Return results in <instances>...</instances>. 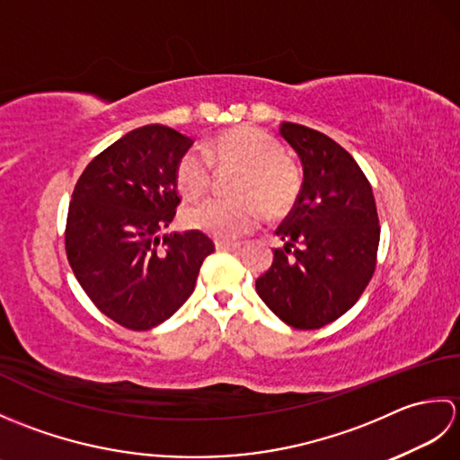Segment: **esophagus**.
Here are the masks:
<instances>
[{"label": "esophagus", "mask_w": 460, "mask_h": 460, "mask_svg": "<svg viewBox=\"0 0 460 460\" xmlns=\"http://www.w3.org/2000/svg\"><path fill=\"white\" fill-rule=\"evenodd\" d=\"M215 247H217L219 251L235 252V251L241 249V243L239 241H223V239H219V241H215Z\"/></svg>", "instance_id": "1"}]
</instances>
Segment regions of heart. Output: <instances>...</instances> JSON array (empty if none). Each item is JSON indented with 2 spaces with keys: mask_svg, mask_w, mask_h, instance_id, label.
I'll return each mask as SVG.
<instances>
[{
  "mask_svg": "<svg viewBox=\"0 0 460 460\" xmlns=\"http://www.w3.org/2000/svg\"><path fill=\"white\" fill-rule=\"evenodd\" d=\"M208 155L221 168H239V199H205L183 209V221L219 239H233L255 229L265 209L280 217L298 199L300 173L287 158L282 142L257 126H235L215 136ZM175 183L185 198L195 199L209 190L211 164L198 150H188L175 164Z\"/></svg>",
  "mask_w": 460,
  "mask_h": 460,
  "instance_id": "b5f03b06",
  "label": "heart"
}]
</instances>
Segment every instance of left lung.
<instances>
[{
    "label": "left lung",
    "mask_w": 460,
    "mask_h": 460,
    "mask_svg": "<svg viewBox=\"0 0 460 460\" xmlns=\"http://www.w3.org/2000/svg\"><path fill=\"white\" fill-rule=\"evenodd\" d=\"M305 181L295 208L279 225L285 247L275 249L257 292L296 330H316L356 305L374 277L379 219L374 191L356 160L326 134L282 122Z\"/></svg>",
    "instance_id": "1"
}]
</instances>
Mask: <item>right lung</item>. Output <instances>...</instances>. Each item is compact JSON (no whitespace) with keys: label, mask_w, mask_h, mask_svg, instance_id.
I'll list each match as a JSON object with an SVG mask.
<instances>
[{"label":"right lung","mask_w":460,"mask_h":460,"mask_svg":"<svg viewBox=\"0 0 460 460\" xmlns=\"http://www.w3.org/2000/svg\"><path fill=\"white\" fill-rule=\"evenodd\" d=\"M191 144L170 126L136 128L94 155L68 203V265L93 305L128 330L168 320L215 251L201 231L160 237L181 201L175 164Z\"/></svg>","instance_id":"right-lung-1"}]
</instances>
